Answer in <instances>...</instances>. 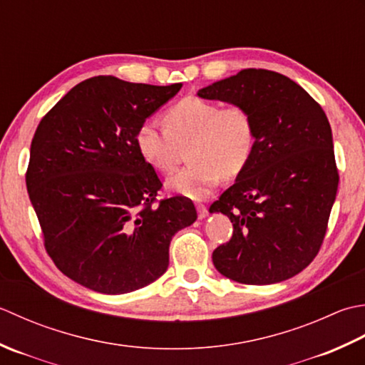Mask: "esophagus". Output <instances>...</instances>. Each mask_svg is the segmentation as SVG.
I'll return each mask as SVG.
<instances>
[{
	"mask_svg": "<svg viewBox=\"0 0 365 365\" xmlns=\"http://www.w3.org/2000/svg\"><path fill=\"white\" fill-rule=\"evenodd\" d=\"M197 211H198V219H205L207 215V207L205 205H197Z\"/></svg>",
	"mask_w": 365,
	"mask_h": 365,
	"instance_id": "1",
	"label": "esophagus"
}]
</instances>
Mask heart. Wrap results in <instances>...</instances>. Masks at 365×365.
Here are the masks:
<instances>
[{
  "label": "heart",
  "instance_id": "heart-1",
  "mask_svg": "<svg viewBox=\"0 0 365 365\" xmlns=\"http://www.w3.org/2000/svg\"><path fill=\"white\" fill-rule=\"evenodd\" d=\"M163 128L151 121L138 125L135 146L145 162L162 173L175 168L178 148L187 145L190 165L167 180V187L192 200L210 197L222 176L242 173L254 154L255 125L247 108L237 103L219 107L198 98H185L163 115Z\"/></svg>",
  "mask_w": 365,
  "mask_h": 365
}]
</instances>
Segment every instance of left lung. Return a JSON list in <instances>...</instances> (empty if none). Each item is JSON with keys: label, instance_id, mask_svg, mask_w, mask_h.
<instances>
[{"label": "left lung", "instance_id": "obj_1", "mask_svg": "<svg viewBox=\"0 0 365 365\" xmlns=\"http://www.w3.org/2000/svg\"><path fill=\"white\" fill-rule=\"evenodd\" d=\"M197 94L242 106L255 125L247 167L210 207L233 224L232 240L212 252L215 269L247 285L296 276L322 247L337 195L323 108L293 80L266 69H244Z\"/></svg>", "mask_w": 365, "mask_h": 365}]
</instances>
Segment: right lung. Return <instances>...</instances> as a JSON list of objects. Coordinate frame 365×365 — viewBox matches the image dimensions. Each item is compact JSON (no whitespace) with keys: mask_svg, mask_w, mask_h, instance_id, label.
<instances>
[{"mask_svg":"<svg viewBox=\"0 0 365 365\" xmlns=\"http://www.w3.org/2000/svg\"><path fill=\"white\" fill-rule=\"evenodd\" d=\"M181 86L93 77L37 125L26 189L48 255L77 284L106 294L150 285L175 233L197 220L185 197L153 206L162 182L135 146L138 125Z\"/></svg>","mask_w":365,"mask_h":365,"instance_id":"right-lung-1","label":"right lung"}]
</instances>
